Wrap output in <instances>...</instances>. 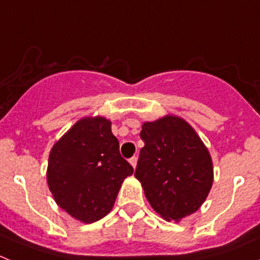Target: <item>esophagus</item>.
<instances>
[{
    "mask_svg": "<svg viewBox=\"0 0 260 260\" xmlns=\"http://www.w3.org/2000/svg\"><path fill=\"white\" fill-rule=\"evenodd\" d=\"M129 164L133 169H136V166H137V157H132V158L129 159Z\"/></svg>",
    "mask_w": 260,
    "mask_h": 260,
    "instance_id": "esophagus-1",
    "label": "esophagus"
}]
</instances>
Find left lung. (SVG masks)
I'll use <instances>...</instances> for the list:
<instances>
[{"instance_id":"1","label":"left lung","mask_w":260,"mask_h":260,"mask_svg":"<svg viewBox=\"0 0 260 260\" xmlns=\"http://www.w3.org/2000/svg\"><path fill=\"white\" fill-rule=\"evenodd\" d=\"M135 177L152 209L167 221L179 222L199 210L214 182L208 147L190 123L167 114L145 122Z\"/></svg>"}]
</instances>
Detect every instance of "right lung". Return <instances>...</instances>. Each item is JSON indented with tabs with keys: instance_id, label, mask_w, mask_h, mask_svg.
Wrapping results in <instances>:
<instances>
[{
	"instance_id": "add662e5",
	"label": "right lung",
	"mask_w": 260,
	"mask_h": 260,
	"mask_svg": "<svg viewBox=\"0 0 260 260\" xmlns=\"http://www.w3.org/2000/svg\"><path fill=\"white\" fill-rule=\"evenodd\" d=\"M132 174L119 153L112 122L96 115L81 118L54 143L46 181L62 210L91 224L113 209L123 181Z\"/></svg>"
}]
</instances>
